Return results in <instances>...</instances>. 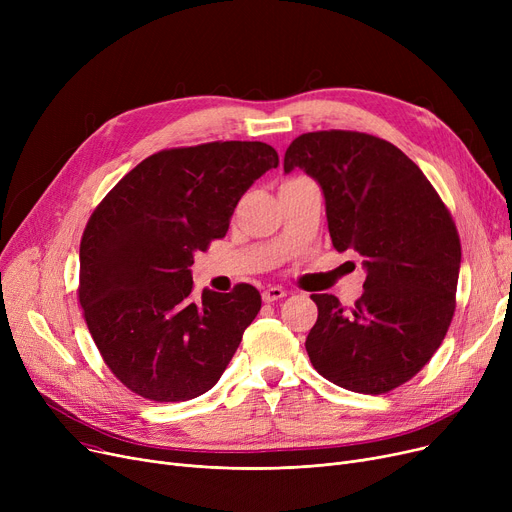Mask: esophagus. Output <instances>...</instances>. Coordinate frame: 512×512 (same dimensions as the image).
Returning a JSON list of instances; mask_svg holds the SVG:
<instances>
[{"label":"esophagus","instance_id":"34e87169","mask_svg":"<svg viewBox=\"0 0 512 512\" xmlns=\"http://www.w3.org/2000/svg\"><path fill=\"white\" fill-rule=\"evenodd\" d=\"M286 297V290L282 286H267L263 290V301L265 303H274V301H280Z\"/></svg>","mask_w":512,"mask_h":512}]
</instances>
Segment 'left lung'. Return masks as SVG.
<instances>
[{
  "mask_svg": "<svg viewBox=\"0 0 512 512\" xmlns=\"http://www.w3.org/2000/svg\"><path fill=\"white\" fill-rule=\"evenodd\" d=\"M294 168L324 191L334 249L357 253L367 270L351 309L334 294H311L319 313L305 342L309 359L340 388L386 394L417 375L448 332L459 232L419 166L373 134H301L284 155V172Z\"/></svg>",
  "mask_w": 512,
  "mask_h": 512,
  "instance_id": "left-lung-1",
  "label": "left lung"
}]
</instances>
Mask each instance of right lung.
<instances>
[{
	"label": "right lung",
	"mask_w": 512,
	"mask_h": 512,
	"mask_svg": "<svg viewBox=\"0 0 512 512\" xmlns=\"http://www.w3.org/2000/svg\"><path fill=\"white\" fill-rule=\"evenodd\" d=\"M272 168L278 153L259 141L164 149L93 211L80 240L78 301L105 365L134 394L180 402L222 378L261 294L236 284L195 301L191 265L226 236L240 197Z\"/></svg>",
	"instance_id": "1"
}]
</instances>
